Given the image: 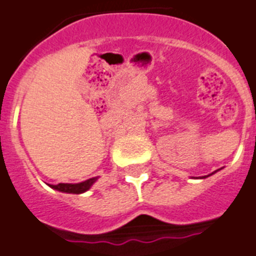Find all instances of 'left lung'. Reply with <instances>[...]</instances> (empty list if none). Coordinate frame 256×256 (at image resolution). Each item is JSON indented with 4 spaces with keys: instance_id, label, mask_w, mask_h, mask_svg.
<instances>
[{
    "instance_id": "8db88e82",
    "label": "left lung",
    "mask_w": 256,
    "mask_h": 256,
    "mask_svg": "<svg viewBox=\"0 0 256 256\" xmlns=\"http://www.w3.org/2000/svg\"><path fill=\"white\" fill-rule=\"evenodd\" d=\"M211 174H214V173H211ZM211 174H208V176H211ZM208 176H204V177H202V178H206V177H208Z\"/></svg>"
}]
</instances>
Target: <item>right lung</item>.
Masks as SVG:
<instances>
[{
  "label": "right lung",
  "mask_w": 256,
  "mask_h": 256,
  "mask_svg": "<svg viewBox=\"0 0 256 256\" xmlns=\"http://www.w3.org/2000/svg\"><path fill=\"white\" fill-rule=\"evenodd\" d=\"M98 177L90 178L79 184H49L52 188H54L61 192H68V194H83L92 188V184L98 181Z\"/></svg>",
  "instance_id": "1"
}]
</instances>
